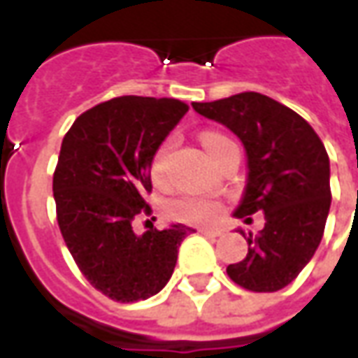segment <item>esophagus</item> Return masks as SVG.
<instances>
[{
    "mask_svg": "<svg viewBox=\"0 0 358 358\" xmlns=\"http://www.w3.org/2000/svg\"><path fill=\"white\" fill-rule=\"evenodd\" d=\"M200 233L204 234V236H211V238H217L223 234V231H219V229H200Z\"/></svg>",
    "mask_w": 358,
    "mask_h": 358,
    "instance_id": "obj_1",
    "label": "esophagus"
}]
</instances>
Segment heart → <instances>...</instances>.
Listing matches in <instances>:
<instances>
[{
  "instance_id": "heart-1",
  "label": "heart",
  "mask_w": 358,
  "mask_h": 358,
  "mask_svg": "<svg viewBox=\"0 0 358 358\" xmlns=\"http://www.w3.org/2000/svg\"><path fill=\"white\" fill-rule=\"evenodd\" d=\"M202 145L208 150L210 156L217 154L221 148H225L227 145H233V141L229 139L223 133L215 131H206L202 133ZM169 148L171 143H164L156 154H154L152 164H150V176L152 181L162 185L166 181V162H168ZM168 213L169 217L182 221V223H192V225H210L215 223L221 217V206L217 202H211V200H202V198H177L171 200L168 204Z\"/></svg>"
}]
</instances>
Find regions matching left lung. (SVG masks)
<instances>
[{"label": "left lung", "instance_id": "left-lung-1", "mask_svg": "<svg viewBox=\"0 0 358 358\" xmlns=\"http://www.w3.org/2000/svg\"><path fill=\"white\" fill-rule=\"evenodd\" d=\"M208 120L225 125L246 150L248 179L234 217L252 221L265 213L259 234H240L248 254L227 275L252 292L288 286L311 262L330 211V160L311 125L299 114L262 93L192 103Z\"/></svg>", "mask_w": 358, "mask_h": 358}]
</instances>
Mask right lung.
Listing matches in <instances>:
<instances>
[{
    "label": "right lung",
    "mask_w": 358,
    "mask_h": 358,
    "mask_svg": "<svg viewBox=\"0 0 358 358\" xmlns=\"http://www.w3.org/2000/svg\"><path fill=\"white\" fill-rule=\"evenodd\" d=\"M187 110L177 99L116 96L78 116L62 139L53 176L59 229L83 276L114 301L158 294L194 231L176 223L135 234L131 227L152 213L150 164Z\"/></svg>",
    "instance_id": "1"
}]
</instances>
